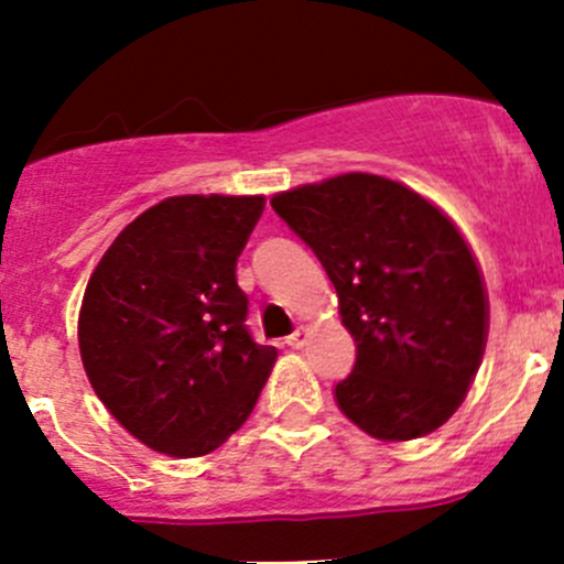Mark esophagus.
<instances>
[{
	"mask_svg": "<svg viewBox=\"0 0 564 564\" xmlns=\"http://www.w3.org/2000/svg\"><path fill=\"white\" fill-rule=\"evenodd\" d=\"M305 340H308V327H297L292 335H289L286 344L292 346V349H300V346H303Z\"/></svg>",
	"mask_w": 564,
	"mask_h": 564,
	"instance_id": "34e87169",
	"label": "esophagus"
}]
</instances>
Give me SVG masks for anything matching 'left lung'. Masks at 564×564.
Masks as SVG:
<instances>
[{
  "instance_id": "obj_1",
  "label": "left lung",
  "mask_w": 564,
  "mask_h": 564,
  "mask_svg": "<svg viewBox=\"0 0 564 564\" xmlns=\"http://www.w3.org/2000/svg\"><path fill=\"white\" fill-rule=\"evenodd\" d=\"M333 281L357 344L340 412L382 442L431 434L464 403L488 338V292L458 226L417 191L338 174L272 196Z\"/></svg>"
}]
</instances>
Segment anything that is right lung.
<instances>
[{
    "label": "right lung",
    "mask_w": 564,
    "mask_h": 564,
    "mask_svg": "<svg viewBox=\"0 0 564 564\" xmlns=\"http://www.w3.org/2000/svg\"><path fill=\"white\" fill-rule=\"evenodd\" d=\"M264 196H169L124 226L78 311L89 384L141 445L207 456L250 417L278 360L246 327L237 259Z\"/></svg>",
    "instance_id": "right-lung-1"
}]
</instances>
